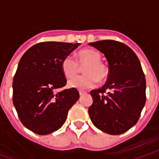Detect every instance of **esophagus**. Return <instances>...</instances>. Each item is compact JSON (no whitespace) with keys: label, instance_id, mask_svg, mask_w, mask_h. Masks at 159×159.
Instances as JSON below:
<instances>
[{"label":"esophagus","instance_id":"esophagus-1","mask_svg":"<svg viewBox=\"0 0 159 159\" xmlns=\"http://www.w3.org/2000/svg\"><path fill=\"white\" fill-rule=\"evenodd\" d=\"M79 93H80V95L82 96V95H83V94H85V93H86V92H84V91H82V90H80Z\"/></svg>","mask_w":159,"mask_h":159}]
</instances>
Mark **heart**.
Instances as JSON below:
<instances>
[{"label":"heart","instance_id":"heart-1","mask_svg":"<svg viewBox=\"0 0 159 159\" xmlns=\"http://www.w3.org/2000/svg\"><path fill=\"white\" fill-rule=\"evenodd\" d=\"M101 55L93 49H83L76 54V60L70 55L66 56L61 62V70L67 78H73L84 67V75L69 81V86L78 89H88L95 87L100 81L109 76V68L101 61Z\"/></svg>","mask_w":159,"mask_h":159}]
</instances>
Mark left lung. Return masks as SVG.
Here are the masks:
<instances>
[{
	"instance_id": "8db88e82",
	"label": "left lung",
	"mask_w": 159,
	"mask_h": 159,
	"mask_svg": "<svg viewBox=\"0 0 159 159\" xmlns=\"http://www.w3.org/2000/svg\"><path fill=\"white\" fill-rule=\"evenodd\" d=\"M89 45L103 52L109 65L107 83L90 92L93 101L89 117L105 133L123 134L138 122L146 103V78L140 60L123 42L103 40Z\"/></svg>"
}]
</instances>
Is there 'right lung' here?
I'll return each instance as SVG.
<instances>
[{"label":"right lung","instance_id":"obj_1","mask_svg":"<svg viewBox=\"0 0 159 159\" xmlns=\"http://www.w3.org/2000/svg\"><path fill=\"white\" fill-rule=\"evenodd\" d=\"M78 45L39 42L19 60L12 82V102L21 123L34 133L48 134L60 129L68 111L79 99L75 88L54 93L66 85L63 59Z\"/></svg>","mask_w":159,"mask_h":159}]
</instances>
